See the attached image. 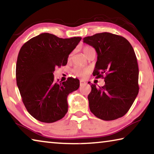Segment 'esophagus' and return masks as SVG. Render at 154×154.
I'll return each mask as SVG.
<instances>
[{
    "instance_id": "34e87169",
    "label": "esophagus",
    "mask_w": 154,
    "mask_h": 154,
    "mask_svg": "<svg viewBox=\"0 0 154 154\" xmlns=\"http://www.w3.org/2000/svg\"><path fill=\"white\" fill-rule=\"evenodd\" d=\"M85 83H85V82H83V81L81 80V81H80V86H82V85L85 84Z\"/></svg>"
}]
</instances>
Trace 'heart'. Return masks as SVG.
<instances>
[{"instance_id": "1", "label": "heart", "mask_w": 154, "mask_h": 154, "mask_svg": "<svg viewBox=\"0 0 154 154\" xmlns=\"http://www.w3.org/2000/svg\"><path fill=\"white\" fill-rule=\"evenodd\" d=\"M90 48V47H85L83 48V52L86 51L87 50H88ZM90 71V69H88V68H85V69H83V68H80V67H77L75 68L74 70V72L75 73V75H77V76L81 77L82 78H84L85 77L88 76V75L89 74V72Z\"/></svg>"}]
</instances>
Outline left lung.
<instances>
[{"instance_id":"8db88e82","label":"left lung","mask_w":154,"mask_h":154,"mask_svg":"<svg viewBox=\"0 0 154 154\" xmlns=\"http://www.w3.org/2000/svg\"><path fill=\"white\" fill-rule=\"evenodd\" d=\"M83 43L97 53L94 76L106 75L103 87L91 83L88 96L91 112L105 121L122 118L131 107L139 89V66L131 44L123 36L109 32L87 36Z\"/></svg>"}]
</instances>
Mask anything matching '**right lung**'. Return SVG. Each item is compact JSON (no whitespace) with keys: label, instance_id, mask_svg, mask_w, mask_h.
Listing matches in <instances>:
<instances>
[{"label":"right lung","instance_id":"obj_1","mask_svg":"<svg viewBox=\"0 0 154 154\" xmlns=\"http://www.w3.org/2000/svg\"><path fill=\"white\" fill-rule=\"evenodd\" d=\"M82 37L59 38L42 33L28 41L21 48L16 64V82L23 103L33 118L53 123L68 111L67 97L79 87V80L69 77L56 83V66L67 64L69 55Z\"/></svg>","mask_w":154,"mask_h":154}]
</instances>
